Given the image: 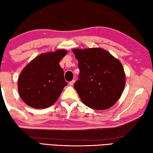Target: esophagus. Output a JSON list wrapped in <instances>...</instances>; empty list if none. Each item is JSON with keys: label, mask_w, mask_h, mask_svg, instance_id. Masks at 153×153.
Returning <instances> with one entry per match:
<instances>
[{"label": "esophagus", "mask_w": 153, "mask_h": 153, "mask_svg": "<svg viewBox=\"0 0 153 153\" xmlns=\"http://www.w3.org/2000/svg\"><path fill=\"white\" fill-rule=\"evenodd\" d=\"M74 82H75V80H72V81H71V82H69V85H73Z\"/></svg>", "instance_id": "esophagus-1"}]
</instances>
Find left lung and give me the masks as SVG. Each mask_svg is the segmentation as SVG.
<instances>
[{
	"mask_svg": "<svg viewBox=\"0 0 153 153\" xmlns=\"http://www.w3.org/2000/svg\"><path fill=\"white\" fill-rule=\"evenodd\" d=\"M72 52L80 69L79 79L74 87L82 103L99 111L113 106L126 85V74L121 62L100 47L73 49Z\"/></svg>",
	"mask_w": 153,
	"mask_h": 153,
	"instance_id": "8db88e82",
	"label": "left lung"
}]
</instances>
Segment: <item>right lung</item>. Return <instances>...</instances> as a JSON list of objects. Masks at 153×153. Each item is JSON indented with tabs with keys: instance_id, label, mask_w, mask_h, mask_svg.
Wrapping results in <instances>:
<instances>
[{
	"instance_id": "1",
	"label": "right lung",
	"mask_w": 153,
	"mask_h": 153,
	"mask_svg": "<svg viewBox=\"0 0 153 153\" xmlns=\"http://www.w3.org/2000/svg\"><path fill=\"white\" fill-rule=\"evenodd\" d=\"M67 53V50L57 49L42 53L24 68L17 87L20 97L27 105L34 108H46L59 98L67 85L59 63Z\"/></svg>"
}]
</instances>
